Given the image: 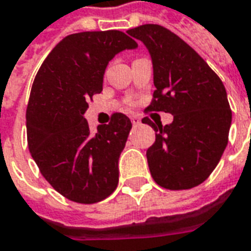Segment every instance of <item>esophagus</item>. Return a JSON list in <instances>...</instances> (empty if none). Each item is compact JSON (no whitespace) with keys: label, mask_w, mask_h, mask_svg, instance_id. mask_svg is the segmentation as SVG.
<instances>
[{"label":"esophagus","mask_w":251,"mask_h":251,"mask_svg":"<svg viewBox=\"0 0 251 251\" xmlns=\"http://www.w3.org/2000/svg\"><path fill=\"white\" fill-rule=\"evenodd\" d=\"M131 122L133 126H139L140 124V119L137 118V116H131Z\"/></svg>","instance_id":"obj_1"}]
</instances>
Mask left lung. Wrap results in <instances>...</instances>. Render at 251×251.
Returning <instances> with one entry per match:
<instances>
[{
    "mask_svg": "<svg viewBox=\"0 0 251 251\" xmlns=\"http://www.w3.org/2000/svg\"><path fill=\"white\" fill-rule=\"evenodd\" d=\"M145 44L153 63L156 90L148 111L174 116L162 126L144 118L156 131L147 151L153 179L168 190H188L203 183L224 153L232 111L220 77L187 43L160 25L127 31Z\"/></svg>",
    "mask_w": 251,
    "mask_h": 251,
    "instance_id": "left-lung-1",
    "label": "left lung"
}]
</instances>
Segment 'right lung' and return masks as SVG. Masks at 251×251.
Returning <instances> with one entry per match:
<instances>
[{"instance_id": "right-lung-1", "label": "right lung", "mask_w": 251, "mask_h": 251, "mask_svg": "<svg viewBox=\"0 0 251 251\" xmlns=\"http://www.w3.org/2000/svg\"><path fill=\"white\" fill-rule=\"evenodd\" d=\"M137 43L122 31L68 35L36 73L26 111L27 143L42 176L67 199L93 204L115 191L131 120L120 112L91 133L83 114L110 60Z\"/></svg>"}]
</instances>
